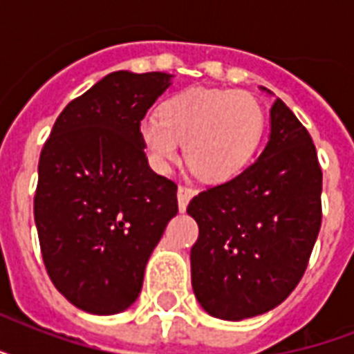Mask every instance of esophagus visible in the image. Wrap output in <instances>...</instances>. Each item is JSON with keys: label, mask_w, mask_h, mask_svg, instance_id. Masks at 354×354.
I'll use <instances>...</instances> for the list:
<instances>
[{"label": "esophagus", "mask_w": 354, "mask_h": 354, "mask_svg": "<svg viewBox=\"0 0 354 354\" xmlns=\"http://www.w3.org/2000/svg\"><path fill=\"white\" fill-rule=\"evenodd\" d=\"M196 191L193 187H185V185H180L178 187V205H180V211H185L189 200L193 198Z\"/></svg>", "instance_id": "34e87169"}]
</instances>
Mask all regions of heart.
I'll return each instance as SVG.
<instances>
[{"mask_svg":"<svg viewBox=\"0 0 354 354\" xmlns=\"http://www.w3.org/2000/svg\"><path fill=\"white\" fill-rule=\"evenodd\" d=\"M264 133V112L250 93L187 90L161 102L139 138L156 171L167 172L185 143V160L200 176L227 180L253 160Z\"/></svg>","mask_w":354,"mask_h":354,"instance_id":"heart-1","label":"heart"}]
</instances>
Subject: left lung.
Segmentation results:
<instances>
[{
  "mask_svg": "<svg viewBox=\"0 0 354 354\" xmlns=\"http://www.w3.org/2000/svg\"><path fill=\"white\" fill-rule=\"evenodd\" d=\"M187 213L200 230L191 283L205 313L241 322L290 296L322 226V169L307 128L285 102L275 97L270 108L257 161L194 196Z\"/></svg>",
  "mask_w": 354,
  "mask_h": 354,
  "instance_id": "1",
  "label": "left lung"
}]
</instances>
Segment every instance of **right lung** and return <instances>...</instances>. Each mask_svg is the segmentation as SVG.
<instances>
[{
	"label": "right lung",
	"instance_id": "obj_1",
	"mask_svg": "<svg viewBox=\"0 0 354 354\" xmlns=\"http://www.w3.org/2000/svg\"><path fill=\"white\" fill-rule=\"evenodd\" d=\"M172 75L113 71L58 115L38 163L35 222L57 290L80 310H127L178 213L176 183L156 174L139 127Z\"/></svg>",
	"mask_w": 354,
	"mask_h": 354
}]
</instances>
